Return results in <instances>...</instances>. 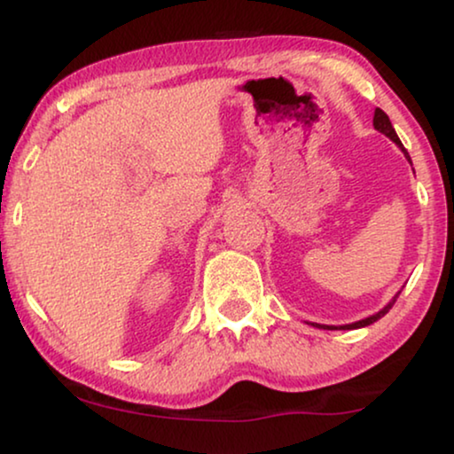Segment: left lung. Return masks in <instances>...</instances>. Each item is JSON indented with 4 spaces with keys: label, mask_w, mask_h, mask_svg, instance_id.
<instances>
[{
    "label": "left lung",
    "mask_w": 454,
    "mask_h": 454,
    "mask_svg": "<svg viewBox=\"0 0 454 454\" xmlns=\"http://www.w3.org/2000/svg\"><path fill=\"white\" fill-rule=\"evenodd\" d=\"M372 125H375V129H377V131H381L383 136H387L389 140H392L394 145L398 146L400 151L404 153L406 160H409V163L412 165L411 154L406 153V148L403 146V142H400L398 134H395V129L392 128V121H389V117H387L386 113L381 111V108H375V117H372ZM398 295H400V291L392 297V301H389L387 306H383V308L380 309V312H375V314H372V317H366V318H363V320H356V323L340 325V326H335V325H318V323H312V326H318V329H326V331H337V329H340V331H349V329H360V326H369V325H372V323H377V320H380L381 317H386V314L389 312V309H392V306L395 303V300H398Z\"/></svg>",
    "instance_id": "1"
}]
</instances>
